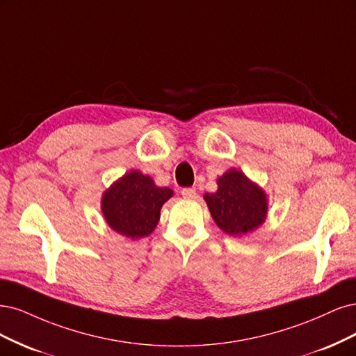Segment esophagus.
I'll return each mask as SVG.
<instances>
[{"mask_svg":"<svg viewBox=\"0 0 356 356\" xmlns=\"http://www.w3.org/2000/svg\"><path fill=\"white\" fill-rule=\"evenodd\" d=\"M181 195H183V198L192 200L197 197V191H195L193 188H185V189H181Z\"/></svg>","mask_w":356,"mask_h":356,"instance_id":"esophagus-1","label":"esophagus"}]
</instances>
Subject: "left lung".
I'll list each match as a JSON object with an SVG mask.
<instances>
[{"label": "left lung", "mask_w": 356, "mask_h": 356, "mask_svg": "<svg viewBox=\"0 0 356 356\" xmlns=\"http://www.w3.org/2000/svg\"><path fill=\"white\" fill-rule=\"evenodd\" d=\"M214 193H205L216 225L229 235L253 231L265 222L268 211L266 195L241 171L229 170L217 180Z\"/></svg>", "instance_id": "1"}]
</instances>
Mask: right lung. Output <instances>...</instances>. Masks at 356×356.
<instances>
[{"label": "right lung", "mask_w": 356, "mask_h": 356, "mask_svg": "<svg viewBox=\"0 0 356 356\" xmlns=\"http://www.w3.org/2000/svg\"><path fill=\"white\" fill-rule=\"evenodd\" d=\"M171 195L170 188H158L151 177L133 170L103 193L102 211L113 231L133 239L143 238L152 234Z\"/></svg>", "instance_id": "1"}]
</instances>
